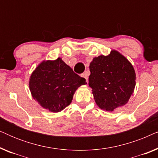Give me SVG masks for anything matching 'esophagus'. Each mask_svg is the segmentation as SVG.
I'll return each instance as SVG.
<instances>
[{"mask_svg":"<svg viewBox=\"0 0 158 158\" xmlns=\"http://www.w3.org/2000/svg\"><path fill=\"white\" fill-rule=\"evenodd\" d=\"M88 75H89V73H88V71H85V73H83V74L81 75V77H84V78H85V79L86 80V81H88Z\"/></svg>","mask_w":158,"mask_h":158,"instance_id":"esophagus-1","label":"esophagus"}]
</instances>
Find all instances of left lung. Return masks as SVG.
Returning <instances> with one entry per match:
<instances>
[{"label": "left lung", "instance_id": "left-lung-1", "mask_svg": "<svg viewBox=\"0 0 158 158\" xmlns=\"http://www.w3.org/2000/svg\"><path fill=\"white\" fill-rule=\"evenodd\" d=\"M88 85L101 109L113 111L128 102L135 89L136 75L130 62L116 51L95 57L90 64Z\"/></svg>", "mask_w": 158, "mask_h": 158}]
</instances>
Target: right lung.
Wrapping results in <instances>:
<instances>
[{"instance_id":"obj_1","label":"right lung","mask_w":158,"mask_h":158,"mask_svg":"<svg viewBox=\"0 0 158 158\" xmlns=\"http://www.w3.org/2000/svg\"><path fill=\"white\" fill-rule=\"evenodd\" d=\"M86 84L85 79L57 58L55 61L43 62L30 77L32 96L44 109L59 112L70 105L75 90Z\"/></svg>"}]
</instances>
